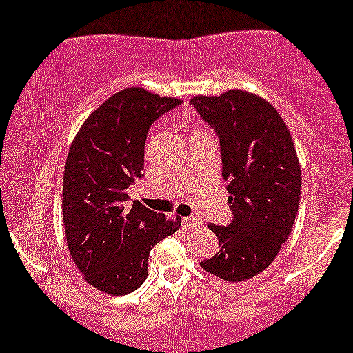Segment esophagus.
I'll use <instances>...</instances> for the list:
<instances>
[{"label":"esophagus","instance_id":"esophagus-1","mask_svg":"<svg viewBox=\"0 0 353 353\" xmlns=\"http://www.w3.org/2000/svg\"><path fill=\"white\" fill-rule=\"evenodd\" d=\"M201 223V219L197 216H190V217H184L183 219V227L186 230H192L195 227H199Z\"/></svg>","mask_w":353,"mask_h":353}]
</instances>
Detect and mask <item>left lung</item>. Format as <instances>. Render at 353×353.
Segmentation results:
<instances>
[{
    "mask_svg": "<svg viewBox=\"0 0 353 353\" xmlns=\"http://www.w3.org/2000/svg\"><path fill=\"white\" fill-rule=\"evenodd\" d=\"M219 136L233 222L210 223L219 252L200 263L225 281L258 275L279 255L296 221L302 172L286 123L259 95L233 89L190 100Z\"/></svg>",
    "mask_w": 353,
    "mask_h": 353,
    "instance_id": "1",
    "label": "left lung"
}]
</instances>
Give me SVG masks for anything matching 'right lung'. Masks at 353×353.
<instances>
[{"label":"right lung","mask_w":353,"mask_h":353,"mask_svg":"<svg viewBox=\"0 0 353 353\" xmlns=\"http://www.w3.org/2000/svg\"><path fill=\"white\" fill-rule=\"evenodd\" d=\"M181 105L141 88L117 92L81 125L68 150L62 219L68 250L84 280L98 291L126 296L148 275L150 250L180 228L139 201L128 189L142 178L150 126Z\"/></svg>","instance_id":"1"}]
</instances>
